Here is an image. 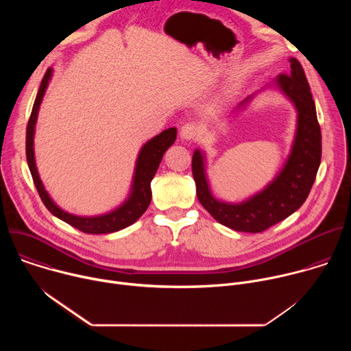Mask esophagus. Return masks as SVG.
<instances>
[{
	"mask_svg": "<svg viewBox=\"0 0 351 351\" xmlns=\"http://www.w3.org/2000/svg\"><path fill=\"white\" fill-rule=\"evenodd\" d=\"M180 136L184 140H194L199 136V129L194 122H187L180 129Z\"/></svg>",
	"mask_w": 351,
	"mask_h": 351,
	"instance_id": "obj_1",
	"label": "esophagus"
}]
</instances>
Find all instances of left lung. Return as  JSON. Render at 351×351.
<instances>
[{"label":"left lung","instance_id":"8db88e82","mask_svg":"<svg viewBox=\"0 0 351 351\" xmlns=\"http://www.w3.org/2000/svg\"><path fill=\"white\" fill-rule=\"evenodd\" d=\"M289 64V72L280 73L276 84L297 108V133L286 165L271 184L241 204L221 203L208 189L202 153L197 149L193 156L191 169L198 202L219 223L237 232L260 233L286 219L304 204L317 178L322 141L315 104L302 64L295 58H290Z\"/></svg>","mask_w":351,"mask_h":351}]
</instances>
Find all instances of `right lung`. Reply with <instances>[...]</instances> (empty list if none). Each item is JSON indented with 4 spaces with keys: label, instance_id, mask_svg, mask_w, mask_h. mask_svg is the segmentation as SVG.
<instances>
[{
    "label": "right lung",
    "instance_id": "right-lung-1",
    "mask_svg": "<svg viewBox=\"0 0 351 351\" xmlns=\"http://www.w3.org/2000/svg\"><path fill=\"white\" fill-rule=\"evenodd\" d=\"M51 68H48L37 97L34 99L33 110L27 122L26 128V158H27V165L34 182V186L38 191V195L41 198V202L47 207V210L56 215L57 218L62 219L64 222L69 223L71 226L82 230L83 233H90V234H98V233H111L121 230L132 223H134L148 208L149 202H152V187H149V183H152L160 162L165 154L167 149L175 143L176 138V129L171 128L156 136L154 138L149 140L143 148L138 154L137 164H136V172H134V180H133V189L132 194L129 197L128 202L119 207L118 210L112 211L111 214L101 215V217H93V218H83V217H76L71 215L61 208H58L51 198H49L48 193L45 191L40 176L36 169V162H34V152H33V134H34V125L37 119V112L38 107L41 104L43 95L45 93L47 84L49 77H51Z\"/></svg>",
    "mask_w": 351,
    "mask_h": 351
}]
</instances>
